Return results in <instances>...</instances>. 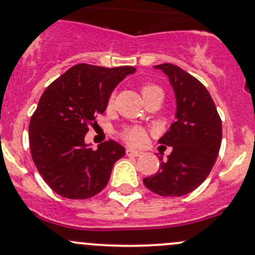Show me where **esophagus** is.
I'll return each mask as SVG.
<instances>
[{
  "instance_id": "34e87169",
  "label": "esophagus",
  "mask_w": 255,
  "mask_h": 255,
  "mask_svg": "<svg viewBox=\"0 0 255 255\" xmlns=\"http://www.w3.org/2000/svg\"><path fill=\"white\" fill-rule=\"evenodd\" d=\"M127 155H132V156H140L142 155V152L140 150H134V149H127L126 150Z\"/></svg>"
}]
</instances>
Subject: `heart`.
Here are the masks:
<instances>
[{
  "instance_id": "b5f03b06",
  "label": "heart",
  "mask_w": 255,
  "mask_h": 255,
  "mask_svg": "<svg viewBox=\"0 0 255 255\" xmlns=\"http://www.w3.org/2000/svg\"><path fill=\"white\" fill-rule=\"evenodd\" d=\"M140 93H141L142 99H144V102H146V100L150 99L151 97L163 96V92H162V89L159 88L158 86L153 85V83H144V85L140 87ZM113 102H114V98L111 97L110 99H109V103H108L109 108L113 105ZM123 138L126 139V141L129 142V144L138 145V144H140V142H142V140H144V130L139 127L127 128V129L123 132Z\"/></svg>"
}]
</instances>
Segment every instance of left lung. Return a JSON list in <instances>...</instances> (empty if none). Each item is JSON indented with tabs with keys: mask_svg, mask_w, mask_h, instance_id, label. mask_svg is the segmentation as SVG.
<instances>
[{
	"mask_svg": "<svg viewBox=\"0 0 255 255\" xmlns=\"http://www.w3.org/2000/svg\"><path fill=\"white\" fill-rule=\"evenodd\" d=\"M174 91L175 122L158 142L172 146L166 161L159 157L158 172L144 185L159 196L178 197L197 189L214 166L222 144V120L213 99L197 78L173 64H161Z\"/></svg>",
	"mask_w": 255,
	"mask_h": 255,
	"instance_id": "obj_1",
	"label": "left lung"
}]
</instances>
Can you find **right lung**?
I'll return each mask as SVG.
<instances>
[{
	"label": "right lung",
	"instance_id": "1",
	"mask_svg": "<svg viewBox=\"0 0 255 255\" xmlns=\"http://www.w3.org/2000/svg\"><path fill=\"white\" fill-rule=\"evenodd\" d=\"M134 72L132 66L77 64L43 92L30 120V150L38 173L58 195L86 200L106 186L125 147L109 140L93 150L85 136L116 86Z\"/></svg>",
	"mask_w": 255,
	"mask_h": 255
}]
</instances>
